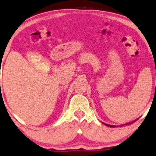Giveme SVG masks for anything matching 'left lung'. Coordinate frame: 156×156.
<instances>
[{
  "instance_id": "left-lung-1",
  "label": "left lung",
  "mask_w": 156,
  "mask_h": 156,
  "mask_svg": "<svg viewBox=\"0 0 156 156\" xmlns=\"http://www.w3.org/2000/svg\"><path fill=\"white\" fill-rule=\"evenodd\" d=\"M138 119H135V120H134V121H132V122H128V123H126V124H121L120 125V126H124V125H129V124H132V123H134V122H136V121ZM103 123V124H105V125H106V126H111V127H116V126H113V125H109V124H105V123H103V122H102Z\"/></svg>"
}]
</instances>
